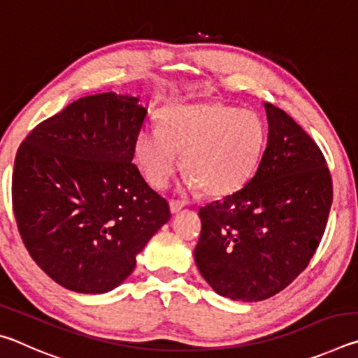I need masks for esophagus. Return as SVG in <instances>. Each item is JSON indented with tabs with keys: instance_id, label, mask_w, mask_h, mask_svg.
<instances>
[{
	"instance_id": "obj_1",
	"label": "esophagus",
	"mask_w": 358,
	"mask_h": 358,
	"mask_svg": "<svg viewBox=\"0 0 358 358\" xmlns=\"http://www.w3.org/2000/svg\"><path fill=\"white\" fill-rule=\"evenodd\" d=\"M169 207H171L172 213H178V211L185 207V202L177 201V199H171V202H169Z\"/></svg>"
}]
</instances>
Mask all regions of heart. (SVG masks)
<instances>
[{"label": "heart", "instance_id": "heart-1", "mask_svg": "<svg viewBox=\"0 0 358 358\" xmlns=\"http://www.w3.org/2000/svg\"><path fill=\"white\" fill-rule=\"evenodd\" d=\"M265 128L246 108L201 102L161 113V126L147 124L136 141V159L145 180L164 187L180 166L191 185L224 196L245 183L262 156Z\"/></svg>", "mask_w": 358, "mask_h": 358}]
</instances>
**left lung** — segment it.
Segmentation results:
<instances>
[{
  "instance_id": "8db88e82",
  "label": "left lung",
  "mask_w": 358,
  "mask_h": 358,
  "mask_svg": "<svg viewBox=\"0 0 358 358\" xmlns=\"http://www.w3.org/2000/svg\"><path fill=\"white\" fill-rule=\"evenodd\" d=\"M268 141L251 180L199 210L197 268L216 294L260 301L310 264L325 232L333 185L317 143L292 117L265 102Z\"/></svg>"
}]
</instances>
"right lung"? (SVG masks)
<instances>
[{"instance_id":"add662e5","label":"right lung","mask_w":358,"mask_h":358,"mask_svg":"<svg viewBox=\"0 0 358 358\" xmlns=\"http://www.w3.org/2000/svg\"><path fill=\"white\" fill-rule=\"evenodd\" d=\"M137 98L85 96L39 123L17 151L12 207L29 256L69 290L104 294L171 217L132 162L147 117Z\"/></svg>"}]
</instances>
